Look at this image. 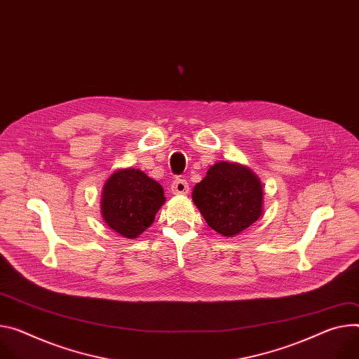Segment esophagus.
<instances>
[{
	"instance_id": "obj_1",
	"label": "esophagus",
	"mask_w": 359,
	"mask_h": 359,
	"mask_svg": "<svg viewBox=\"0 0 359 359\" xmlns=\"http://www.w3.org/2000/svg\"><path fill=\"white\" fill-rule=\"evenodd\" d=\"M189 191V183L184 179H175L172 183V193L173 194H186Z\"/></svg>"
}]
</instances>
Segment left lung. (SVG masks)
Wrapping results in <instances>:
<instances>
[{
  "label": "left lung",
  "mask_w": 359,
  "mask_h": 359,
  "mask_svg": "<svg viewBox=\"0 0 359 359\" xmlns=\"http://www.w3.org/2000/svg\"><path fill=\"white\" fill-rule=\"evenodd\" d=\"M191 198L212 229L231 238L262 215L264 189L250 169L219 161L194 186Z\"/></svg>",
  "instance_id": "1"
}]
</instances>
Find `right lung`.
I'll return each instance as SVG.
<instances>
[{
	"mask_svg": "<svg viewBox=\"0 0 359 359\" xmlns=\"http://www.w3.org/2000/svg\"><path fill=\"white\" fill-rule=\"evenodd\" d=\"M163 193V187L143 172L118 170L103 189L104 222L121 236L137 238L154 222L157 210L165 203Z\"/></svg>",
	"mask_w": 359,
	"mask_h": 359,
	"instance_id": "obj_1",
	"label": "right lung"
}]
</instances>
